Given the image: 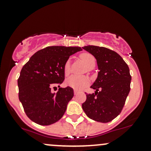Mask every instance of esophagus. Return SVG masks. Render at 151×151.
Instances as JSON below:
<instances>
[{"instance_id":"obj_1","label":"esophagus","mask_w":151,"mask_h":151,"mask_svg":"<svg viewBox=\"0 0 151 151\" xmlns=\"http://www.w3.org/2000/svg\"><path fill=\"white\" fill-rule=\"evenodd\" d=\"M74 95L77 96V93H78V92H77V91H75V90H74Z\"/></svg>"}]
</instances>
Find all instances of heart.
I'll return each mask as SVG.
<instances>
[{
  "mask_svg": "<svg viewBox=\"0 0 151 151\" xmlns=\"http://www.w3.org/2000/svg\"><path fill=\"white\" fill-rule=\"evenodd\" d=\"M80 58L84 62L85 66L88 68L91 69L93 68L96 65V58L93 55L88 52H83L80 55ZM63 71L66 76H68L70 74V61L67 60L65 63L64 67H63ZM68 86L71 87L73 89L80 91L87 87L89 84V80L86 77H79V76L73 75L68 77L66 82Z\"/></svg>",
  "mask_w": 151,
  "mask_h": 151,
  "instance_id": "heart-1",
  "label": "heart"
}]
</instances>
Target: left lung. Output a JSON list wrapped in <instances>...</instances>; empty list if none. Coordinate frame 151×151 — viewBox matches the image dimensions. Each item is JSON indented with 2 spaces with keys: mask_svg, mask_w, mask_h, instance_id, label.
Returning <instances> with one entry per match:
<instances>
[{
  "mask_svg": "<svg viewBox=\"0 0 151 151\" xmlns=\"http://www.w3.org/2000/svg\"><path fill=\"white\" fill-rule=\"evenodd\" d=\"M83 48L96 58L99 71L91 86L96 90L95 93H85L86 101L82 106L89 118L108 123L121 113L129 93L132 80L129 68L113 50L93 45Z\"/></svg>",
  "mask_w": 151,
  "mask_h": 151,
  "instance_id": "obj_1",
  "label": "left lung"
}]
</instances>
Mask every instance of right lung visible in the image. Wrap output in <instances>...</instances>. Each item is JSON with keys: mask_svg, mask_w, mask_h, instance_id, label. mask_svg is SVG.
Masks as SVG:
<instances>
[{"mask_svg": "<svg viewBox=\"0 0 151 151\" xmlns=\"http://www.w3.org/2000/svg\"><path fill=\"white\" fill-rule=\"evenodd\" d=\"M81 50L80 47H47L36 52L22 67L17 80L19 99L32 121L48 126L64 115L74 90L68 86L52 93L51 88L60 87L65 79V63L70 55Z\"/></svg>", "mask_w": 151, "mask_h": 151, "instance_id": "add662e5", "label": "right lung"}]
</instances>
